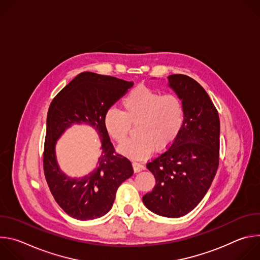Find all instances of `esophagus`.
<instances>
[{"mask_svg": "<svg viewBox=\"0 0 260 260\" xmlns=\"http://www.w3.org/2000/svg\"><path fill=\"white\" fill-rule=\"evenodd\" d=\"M133 168H134L135 173H139L145 169V167L139 162H133Z\"/></svg>", "mask_w": 260, "mask_h": 260, "instance_id": "obj_1", "label": "esophagus"}]
</instances>
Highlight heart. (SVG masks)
Listing matches in <instances>:
<instances>
[{
  "label": "heart",
  "instance_id": "b5f03b06",
  "mask_svg": "<svg viewBox=\"0 0 260 260\" xmlns=\"http://www.w3.org/2000/svg\"><path fill=\"white\" fill-rule=\"evenodd\" d=\"M123 112L110 108L104 116V125L118 144H123L131 125H137L136 139L119 147V151L132 159L149 157L154 149L167 150L176 141L184 124V106L180 98L140 85L122 101Z\"/></svg>",
  "mask_w": 260,
  "mask_h": 260
}]
</instances>
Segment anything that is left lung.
<instances>
[{"label":"left lung","mask_w":260,"mask_h":260,"mask_svg":"<svg viewBox=\"0 0 260 260\" xmlns=\"http://www.w3.org/2000/svg\"><path fill=\"white\" fill-rule=\"evenodd\" d=\"M169 86L184 106V124L169 149L147 164L155 178L143 197L151 212L178 218L192 211L209 190L219 166L220 120L206 90L192 78L175 74Z\"/></svg>","instance_id":"left-lung-1"}]
</instances>
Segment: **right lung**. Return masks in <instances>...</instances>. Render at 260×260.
<instances>
[{"instance_id": "1", "label": "right lung", "mask_w": 260, "mask_h": 260, "mask_svg": "<svg viewBox=\"0 0 260 260\" xmlns=\"http://www.w3.org/2000/svg\"><path fill=\"white\" fill-rule=\"evenodd\" d=\"M134 82L91 72H83L52 100L48 114L43 167L49 189L58 206L71 217L92 220L107 214L120 184L134 170L131 161L115 154L104 125L106 111L112 107ZM87 124L101 139L102 153L97 167L83 177H70L59 168L55 146L62 134L74 124Z\"/></svg>"}]
</instances>
